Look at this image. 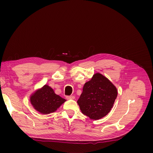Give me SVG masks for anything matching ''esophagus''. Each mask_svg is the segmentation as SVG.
<instances>
[{
	"instance_id": "obj_1",
	"label": "esophagus",
	"mask_w": 153,
	"mask_h": 153,
	"mask_svg": "<svg viewBox=\"0 0 153 153\" xmlns=\"http://www.w3.org/2000/svg\"><path fill=\"white\" fill-rule=\"evenodd\" d=\"M66 98L68 99V100H73L74 99L75 97L74 95H67Z\"/></svg>"
}]
</instances>
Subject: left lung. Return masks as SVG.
Returning <instances> with one entry per match:
<instances>
[{"mask_svg":"<svg viewBox=\"0 0 153 153\" xmlns=\"http://www.w3.org/2000/svg\"><path fill=\"white\" fill-rule=\"evenodd\" d=\"M117 95L116 87L106 77L96 73L84 84L77 102L84 115L99 120L109 113Z\"/></svg>","mask_w":153,"mask_h":153,"instance_id":"left-lung-1","label":"left lung"}]
</instances>
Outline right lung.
I'll return each mask as SVG.
<instances>
[{
	"instance_id": "1",
	"label": "right lung",
	"mask_w": 153,
	"mask_h": 153,
	"mask_svg": "<svg viewBox=\"0 0 153 153\" xmlns=\"http://www.w3.org/2000/svg\"><path fill=\"white\" fill-rule=\"evenodd\" d=\"M30 100L34 108L42 114L53 113L66 101L48 85L36 91L30 96Z\"/></svg>"
}]
</instances>
